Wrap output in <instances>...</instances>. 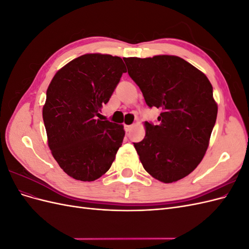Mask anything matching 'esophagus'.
Segmentation results:
<instances>
[{
  "label": "esophagus",
  "mask_w": 249,
  "mask_h": 249,
  "mask_svg": "<svg viewBox=\"0 0 249 249\" xmlns=\"http://www.w3.org/2000/svg\"><path fill=\"white\" fill-rule=\"evenodd\" d=\"M132 127H133V124H124V130L126 132H130Z\"/></svg>",
  "instance_id": "1"
}]
</instances>
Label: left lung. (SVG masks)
<instances>
[{"mask_svg":"<svg viewBox=\"0 0 249 249\" xmlns=\"http://www.w3.org/2000/svg\"><path fill=\"white\" fill-rule=\"evenodd\" d=\"M124 60L147 106L162 111L159 124L145 122L144 138L134 143L143 168L162 183L177 182L198 166L208 149L218 111L212 84L178 56Z\"/></svg>","mask_w":249,"mask_h":249,"instance_id":"8db88e82","label":"left lung"}]
</instances>
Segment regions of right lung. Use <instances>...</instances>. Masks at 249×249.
I'll return each instance as SVG.
<instances>
[{
    "label": "right lung",
    "mask_w": 249,
    "mask_h": 249,
    "mask_svg": "<svg viewBox=\"0 0 249 249\" xmlns=\"http://www.w3.org/2000/svg\"><path fill=\"white\" fill-rule=\"evenodd\" d=\"M123 59L85 54L52 79L42 108L48 145L71 178L92 182L106 173L122 146L123 124L96 119L125 72Z\"/></svg>",
    "instance_id": "1"
}]
</instances>
